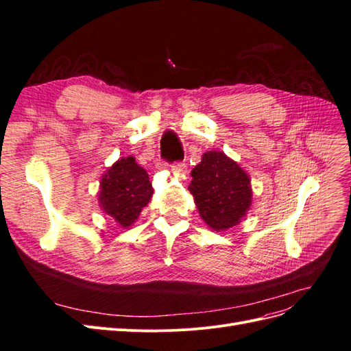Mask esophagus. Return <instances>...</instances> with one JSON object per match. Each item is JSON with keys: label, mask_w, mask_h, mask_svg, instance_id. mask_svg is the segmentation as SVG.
<instances>
[{"label": "esophagus", "mask_w": 351, "mask_h": 351, "mask_svg": "<svg viewBox=\"0 0 351 351\" xmlns=\"http://www.w3.org/2000/svg\"><path fill=\"white\" fill-rule=\"evenodd\" d=\"M171 173L176 176H184L187 173V165L184 162H174L171 165Z\"/></svg>", "instance_id": "obj_1"}]
</instances>
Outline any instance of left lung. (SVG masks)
Returning <instances> with one entry per match:
<instances>
[{
	"label": "left lung",
	"instance_id": "8db88e82",
	"mask_svg": "<svg viewBox=\"0 0 351 351\" xmlns=\"http://www.w3.org/2000/svg\"><path fill=\"white\" fill-rule=\"evenodd\" d=\"M192 177L189 190L209 228L227 231L246 217L252 205L249 174L224 152H205Z\"/></svg>",
	"mask_w": 351,
	"mask_h": 351
}]
</instances>
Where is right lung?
Returning a JSON list of instances; mask_svg holds the SVG:
<instances>
[{"label":"right lung","instance_id":"add662e5","mask_svg":"<svg viewBox=\"0 0 351 351\" xmlns=\"http://www.w3.org/2000/svg\"><path fill=\"white\" fill-rule=\"evenodd\" d=\"M154 189L146 169L133 156L120 158L101 178L98 200L104 214L123 228L130 227L149 204Z\"/></svg>","mask_w":351,"mask_h":351}]
</instances>
